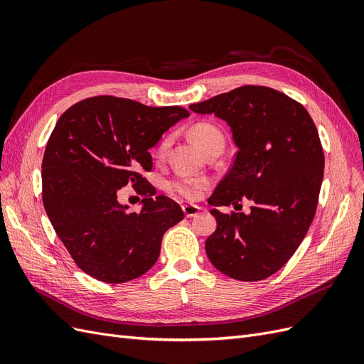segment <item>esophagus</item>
<instances>
[{"mask_svg":"<svg viewBox=\"0 0 364 364\" xmlns=\"http://www.w3.org/2000/svg\"><path fill=\"white\" fill-rule=\"evenodd\" d=\"M199 208L198 205H183V212L186 215V218H195L199 215Z\"/></svg>","mask_w":364,"mask_h":364,"instance_id":"34e87169","label":"esophagus"}]
</instances>
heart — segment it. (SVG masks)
Masks as SVG:
<instances>
[{
    "mask_svg": "<svg viewBox=\"0 0 364 364\" xmlns=\"http://www.w3.org/2000/svg\"><path fill=\"white\" fill-rule=\"evenodd\" d=\"M191 136L193 139V142L201 149H204L205 146H208L210 144H213V142L224 144V136H222V133L219 132V128H216L212 124H198V125H195L192 128ZM171 140H172L171 136H168V137L161 140L159 148H157V156L159 157H163L166 154V151L171 145ZM205 186H207V180H204V178L178 177V178H175L173 181L169 183V191L183 196V198L191 199L198 193V191L204 189Z\"/></svg>",
    "mask_w": 364,
    "mask_h": 364,
    "instance_id": "heart-1",
    "label": "heart"
}]
</instances>
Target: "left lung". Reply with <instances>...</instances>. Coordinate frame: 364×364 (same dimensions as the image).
Instances as JSON below:
<instances>
[{
	"mask_svg": "<svg viewBox=\"0 0 364 364\" xmlns=\"http://www.w3.org/2000/svg\"><path fill=\"white\" fill-rule=\"evenodd\" d=\"M225 121L236 157L208 204L216 231L205 240L212 264L239 281H260L295 254L318 207L325 157L309 112L275 89L242 86L189 105ZM253 201L248 215L216 206Z\"/></svg>",
	"mask_w": 364,
	"mask_h": 364,
	"instance_id": "obj_1",
	"label": "left lung"
}]
</instances>
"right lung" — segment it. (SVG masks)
<instances>
[{
	"label": "right lung",
	"mask_w": 364,
	"mask_h": 364,
	"mask_svg": "<svg viewBox=\"0 0 364 364\" xmlns=\"http://www.w3.org/2000/svg\"><path fill=\"white\" fill-rule=\"evenodd\" d=\"M189 112L93 97L58 118L42 161V199L53 228L81 271L102 283H127L148 272L163 234L184 218L181 207L142 177L149 149ZM141 187V212L128 213L117 191Z\"/></svg>",
	"instance_id": "add662e5"
}]
</instances>
